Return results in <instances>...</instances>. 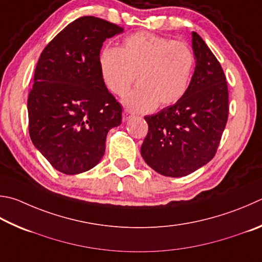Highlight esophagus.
<instances>
[{
  "label": "esophagus",
  "mask_w": 262,
  "mask_h": 262,
  "mask_svg": "<svg viewBox=\"0 0 262 262\" xmlns=\"http://www.w3.org/2000/svg\"><path fill=\"white\" fill-rule=\"evenodd\" d=\"M130 118H133V113L129 110H125L122 112V120L128 121Z\"/></svg>",
  "instance_id": "obj_1"
}]
</instances>
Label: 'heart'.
Segmentation results:
<instances>
[{"label":"heart","instance_id":"b5f03b06","mask_svg":"<svg viewBox=\"0 0 262 262\" xmlns=\"http://www.w3.org/2000/svg\"><path fill=\"white\" fill-rule=\"evenodd\" d=\"M194 57L183 43L151 33H136L119 49L107 48L99 56V72L105 87L123 96L135 78L139 87L123 99L128 110L150 112L172 105L183 97L191 81Z\"/></svg>","mask_w":262,"mask_h":262}]
</instances>
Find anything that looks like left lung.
I'll return each mask as SVG.
<instances>
[{
    "instance_id": "left-lung-1",
    "label": "left lung",
    "mask_w": 262,
    "mask_h": 262,
    "mask_svg": "<svg viewBox=\"0 0 262 262\" xmlns=\"http://www.w3.org/2000/svg\"><path fill=\"white\" fill-rule=\"evenodd\" d=\"M191 35L196 68L188 90L173 105L144 117L149 132L141 155L164 177H185L212 160L229 112L221 65L202 37Z\"/></svg>"
}]
</instances>
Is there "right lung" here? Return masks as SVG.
Here are the masks:
<instances>
[{
  "label": "right lung",
  "instance_id": "add662e5",
  "mask_svg": "<svg viewBox=\"0 0 262 262\" xmlns=\"http://www.w3.org/2000/svg\"><path fill=\"white\" fill-rule=\"evenodd\" d=\"M122 32L101 18H78L51 40L37 61L27 101L30 136L61 173L95 167L105 152L108 130L121 123V105L99 72V52L104 41Z\"/></svg>",
  "mask_w": 262,
  "mask_h": 262
}]
</instances>
